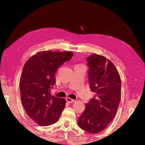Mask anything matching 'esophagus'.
Instances as JSON below:
<instances>
[{
    "label": "esophagus",
    "instance_id": "obj_1",
    "mask_svg": "<svg viewBox=\"0 0 145 145\" xmlns=\"http://www.w3.org/2000/svg\"><path fill=\"white\" fill-rule=\"evenodd\" d=\"M66 100H67V101L68 103H73V102H75V100L70 99V98H69V97H67V99H66Z\"/></svg>",
    "mask_w": 145,
    "mask_h": 145
}]
</instances>
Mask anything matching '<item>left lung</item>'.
<instances>
[{"mask_svg": "<svg viewBox=\"0 0 145 145\" xmlns=\"http://www.w3.org/2000/svg\"><path fill=\"white\" fill-rule=\"evenodd\" d=\"M87 61L89 88L95 95L86 104L77 124L88 132L97 134L116 116L121 100V78L114 64L104 56L94 54Z\"/></svg>", "mask_w": 145, "mask_h": 145, "instance_id": "obj_1", "label": "left lung"}]
</instances>
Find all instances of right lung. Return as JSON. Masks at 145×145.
<instances>
[{
    "label": "right lung",
    "mask_w": 145,
    "mask_h": 145,
    "mask_svg": "<svg viewBox=\"0 0 145 145\" xmlns=\"http://www.w3.org/2000/svg\"><path fill=\"white\" fill-rule=\"evenodd\" d=\"M73 55L71 51H42L24 65L20 79L22 104L28 116L38 125L54 123L62 113L66 100L52 96L50 91L56 84L57 68Z\"/></svg>",
    "instance_id": "right-lung-1"
}]
</instances>
